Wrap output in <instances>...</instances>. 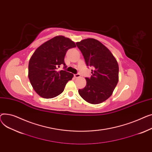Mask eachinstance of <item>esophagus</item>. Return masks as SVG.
<instances>
[{"mask_svg":"<svg viewBox=\"0 0 152 152\" xmlns=\"http://www.w3.org/2000/svg\"><path fill=\"white\" fill-rule=\"evenodd\" d=\"M74 76L75 78H78V77H80V74H74Z\"/></svg>","mask_w":152,"mask_h":152,"instance_id":"34e87169","label":"esophagus"}]
</instances>
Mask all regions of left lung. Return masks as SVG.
Segmentation results:
<instances>
[{
  "label": "left lung",
  "mask_w": 152,
  "mask_h": 152,
  "mask_svg": "<svg viewBox=\"0 0 152 152\" xmlns=\"http://www.w3.org/2000/svg\"><path fill=\"white\" fill-rule=\"evenodd\" d=\"M87 66L93 67L91 77H86V85L78 93L86 102L97 104L112 95L118 82V62L110 50L94 39L77 42Z\"/></svg>",
  "instance_id": "obj_1"
}]
</instances>
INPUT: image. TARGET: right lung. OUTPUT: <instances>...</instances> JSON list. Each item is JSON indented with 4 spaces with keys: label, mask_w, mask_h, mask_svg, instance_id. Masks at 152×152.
<instances>
[{
    "label": "right lung",
    "mask_w": 152,
    "mask_h": 152,
    "mask_svg": "<svg viewBox=\"0 0 152 152\" xmlns=\"http://www.w3.org/2000/svg\"><path fill=\"white\" fill-rule=\"evenodd\" d=\"M75 43L64 36H56L40 45L31 56L29 62L28 77L39 96L50 99L64 91L66 83L74 75L66 70L58 71V67L67 66L64 57L67 51L75 47Z\"/></svg>",
    "instance_id": "right-lung-1"
}]
</instances>
